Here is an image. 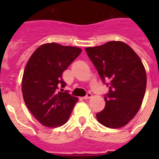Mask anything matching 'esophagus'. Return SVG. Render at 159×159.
I'll use <instances>...</instances> for the list:
<instances>
[{
    "instance_id": "1",
    "label": "esophagus",
    "mask_w": 159,
    "mask_h": 159,
    "mask_svg": "<svg viewBox=\"0 0 159 159\" xmlns=\"http://www.w3.org/2000/svg\"><path fill=\"white\" fill-rule=\"evenodd\" d=\"M92 96H93V95H92V93H89V92H88L86 95L84 96V99H90Z\"/></svg>"
}]
</instances>
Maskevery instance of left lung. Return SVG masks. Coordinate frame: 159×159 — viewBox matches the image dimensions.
<instances>
[{
    "label": "left lung",
    "instance_id": "left-lung-1",
    "mask_svg": "<svg viewBox=\"0 0 159 159\" xmlns=\"http://www.w3.org/2000/svg\"><path fill=\"white\" fill-rule=\"evenodd\" d=\"M85 50L102 82L109 81L106 84L109 86L106 107L96 114L97 120L111 129L126 125L140 110L147 88L146 70L140 57L118 41Z\"/></svg>",
    "mask_w": 159,
    "mask_h": 159
}]
</instances>
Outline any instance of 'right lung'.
<instances>
[{
	"label": "right lung",
	"instance_id": "add662e5",
	"mask_svg": "<svg viewBox=\"0 0 159 159\" xmlns=\"http://www.w3.org/2000/svg\"><path fill=\"white\" fill-rule=\"evenodd\" d=\"M82 49L76 47L46 43L40 46L27 62L22 79L26 107L42 125L62 126L68 121L78 99L60 89L66 83L62 74L77 58Z\"/></svg>",
	"mask_w": 159,
	"mask_h": 159
}]
</instances>
